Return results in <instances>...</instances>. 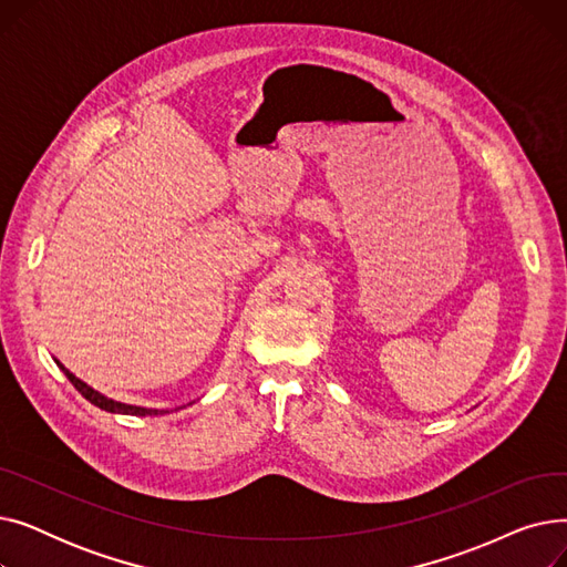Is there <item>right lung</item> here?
Returning a JSON list of instances; mask_svg holds the SVG:
<instances>
[{"instance_id":"add662e5","label":"right lung","mask_w":567,"mask_h":567,"mask_svg":"<svg viewBox=\"0 0 567 567\" xmlns=\"http://www.w3.org/2000/svg\"><path fill=\"white\" fill-rule=\"evenodd\" d=\"M56 365H59V370H62V372L69 377V381L78 389V393H80L84 400L96 404L99 409H105V411H110V413H131V415H156V413H167V411H158V409H142V406H131V404L114 402V400L101 395L99 391H94L92 385H86L84 381H80V379H78L73 372H69L62 363H56Z\"/></svg>"}]
</instances>
